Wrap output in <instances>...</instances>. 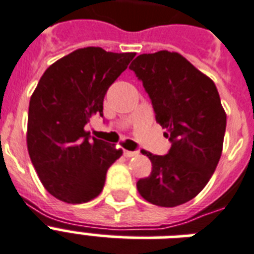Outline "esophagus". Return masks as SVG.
I'll return each instance as SVG.
<instances>
[{"instance_id":"34e87169","label":"esophagus","mask_w":254,"mask_h":254,"mask_svg":"<svg viewBox=\"0 0 254 254\" xmlns=\"http://www.w3.org/2000/svg\"><path fill=\"white\" fill-rule=\"evenodd\" d=\"M124 155H125V157H135V155H138V151L124 150Z\"/></svg>"}]
</instances>
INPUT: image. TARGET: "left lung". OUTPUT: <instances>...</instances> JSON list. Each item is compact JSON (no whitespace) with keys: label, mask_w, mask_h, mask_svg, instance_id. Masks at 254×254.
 <instances>
[{"label":"left lung","mask_w":254,"mask_h":254,"mask_svg":"<svg viewBox=\"0 0 254 254\" xmlns=\"http://www.w3.org/2000/svg\"><path fill=\"white\" fill-rule=\"evenodd\" d=\"M129 68L142 80L155 120L173 143L167 155L142 151L151 173L137 182V190L151 204H183L204 189L221 157L227 115L217 88L185 57L167 50L141 54Z\"/></svg>","instance_id":"1"}]
</instances>
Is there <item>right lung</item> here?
<instances>
[{"instance_id": "add662e5", "label": "right lung", "mask_w": 254, "mask_h": 254, "mask_svg": "<svg viewBox=\"0 0 254 254\" xmlns=\"http://www.w3.org/2000/svg\"><path fill=\"white\" fill-rule=\"evenodd\" d=\"M134 53L77 49L50 65L31 95L27 150L42 185L53 196L80 204L103 191L108 169L123 154L84 129L103 116L108 88L127 68Z\"/></svg>"}]
</instances>
